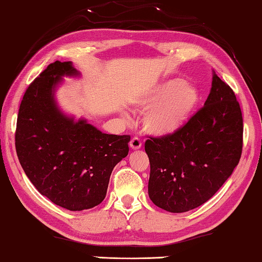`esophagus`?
Returning a JSON list of instances; mask_svg holds the SVG:
<instances>
[{"label":"esophagus","mask_w":262,"mask_h":262,"mask_svg":"<svg viewBox=\"0 0 262 262\" xmlns=\"http://www.w3.org/2000/svg\"><path fill=\"white\" fill-rule=\"evenodd\" d=\"M129 145H130L132 149L137 150V149H140L142 147V142H141L139 137H133L130 142H129Z\"/></svg>","instance_id":"obj_1"}]
</instances>
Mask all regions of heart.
Returning a JSON list of instances; mask_svg holds the SVG:
<instances>
[{
    "instance_id": "1",
    "label": "heart",
    "mask_w": 262,
    "mask_h": 262,
    "mask_svg": "<svg viewBox=\"0 0 262 262\" xmlns=\"http://www.w3.org/2000/svg\"><path fill=\"white\" fill-rule=\"evenodd\" d=\"M201 95L193 84L174 77L158 84L137 100L142 110L149 111L144 126L150 134L168 136L179 132L200 104Z\"/></svg>"
}]
</instances>
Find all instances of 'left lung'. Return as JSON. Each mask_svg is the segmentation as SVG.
I'll use <instances>...</instances> for the list:
<instances>
[{"mask_svg": "<svg viewBox=\"0 0 262 262\" xmlns=\"http://www.w3.org/2000/svg\"><path fill=\"white\" fill-rule=\"evenodd\" d=\"M243 130L236 95L214 74L205 106L179 132L145 141L150 200L170 212H185L207 202L238 165Z\"/></svg>", "mask_w": 262, "mask_h": 262, "instance_id": "obj_1", "label": "left lung"}]
</instances>
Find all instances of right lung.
I'll return each instance as SVG.
<instances>
[{"mask_svg": "<svg viewBox=\"0 0 262 262\" xmlns=\"http://www.w3.org/2000/svg\"><path fill=\"white\" fill-rule=\"evenodd\" d=\"M63 75H78L72 62L55 61L30 84L19 106L17 156L39 192L68 210L104 200L113 167L125 158L129 135L104 134L57 108L54 88Z\"/></svg>", "mask_w": 262, "mask_h": 262, "instance_id": "add662e5", "label": "right lung"}]
</instances>
